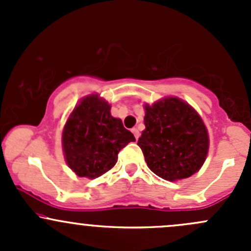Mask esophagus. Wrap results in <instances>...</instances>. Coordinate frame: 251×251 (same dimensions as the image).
Returning <instances> with one entry per match:
<instances>
[{"label":"esophagus","instance_id":"1","mask_svg":"<svg viewBox=\"0 0 251 251\" xmlns=\"http://www.w3.org/2000/svg\"><path fill=\"white\" fill-rule=\"evenodd\" d=\"M132 133L135 135L136 140H138V137H140V131H138V128H132Z\"/></svg>","mask_w":251,"mask_h":251}]
</instances>
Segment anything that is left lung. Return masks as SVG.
<instances>
[{
  "instance_id": "obj_1",
  "label": "left lung",
  "mask_w": 251,
  "mask_h": 251,
  "mask_svg": "<svg viewBox=\"0 0 251 251\" xmlns=\"http://www.w3.org/2000/svg\"><path fill=\"white\" fill-rule=\"evenodd\" d=\"M143 107L146 128L137 144L148 168L171 182L198 173L209 151V135L197 110L177 97Z\"/></svg>"
}]
</instances>
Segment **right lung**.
<instances>
[{"instance_id":"obj_1","label":"right lung","mask_w":251,"mask_h":251,"mask_svg":"<svg viewBox=\"0 0 251 251\" xmlns=\"http://www.w3.org/2000/svg\"><path fill=\"white\" fill-rule=\"evenodd\" d=\"M110 104L100 95L83 97L70 113L62 133L68 166L78 177L97 178L118 161V154L135 136L121 119L110 114Z\"/></svg>"}]
</instances>
